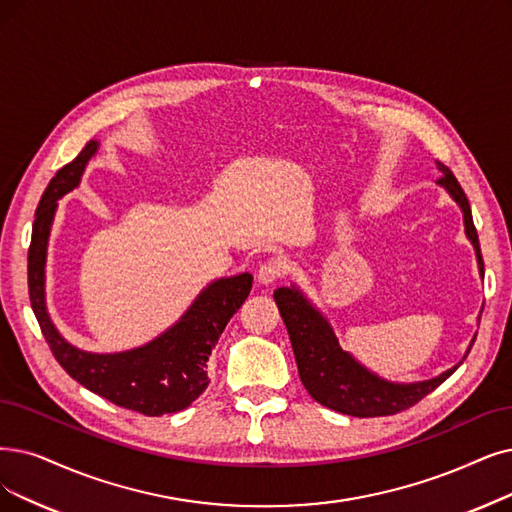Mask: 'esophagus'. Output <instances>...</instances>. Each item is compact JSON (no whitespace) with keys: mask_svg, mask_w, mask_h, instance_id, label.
Returning <instances> with one entry per match:
<instances>
[{"mask_svg":"<svg viewBox=\"0 0 512 512\" xmlns=\"http://www.w3.org/2000/svg\"><path fill=\"white\" fill-rule=\"evenodd\" d=\"M288 271H290V267H288V262H285L283 258H269V260H264L260 264L256 277H258L260 283L269 285V283H275L277 279L288 275Z\"/></svg>","mask_w":512,"mask_h":512,"instance_id":"obj_1","label":"esophagus"}]
</instances>
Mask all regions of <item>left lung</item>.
Returning a JSON list of instances; mask_svg holds the SVG:
<instances>
[{
	"label": "left lung",
	"instance_id": "left-lung-1",
	"mask_svg": "<svg viewBox=\"0 0 512 512\" xmlns=\"http://www.w3.org/2000/svg\"><path fill=\"white\" fill-rule=\"evenodd\" d=\"M441 172L439 182L452 193L458 206L464 212V231L468 239L473 241L479 273L483 275V256L479 248V237L470 214L468 199L456 180L454 172L445 163L437 161ZM281 319L288 327L292 340L294 357L298 363V374L309 395L330 410H336L346 416L357 418H376V416H393L403 410H410L428 393H433L439 384H443L452 376L458 365L447 370L445 374L424 380L416 384H395L378 378L376 374L367 372L361 363H357L349 353L340 349V344L332 332L330 323L315 311L311 302L306 300L294 285L292 288H279L273 294Z\"/></svg>",
	"mask_w": 512,
	"mask_h": 512
}]
</instances>
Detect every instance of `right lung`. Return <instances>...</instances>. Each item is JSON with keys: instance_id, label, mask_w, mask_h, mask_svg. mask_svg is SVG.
<instances>
[{"instance_id": "add662e5", "label": "right lung", "mask_w": 512, "mask_h": 512, "mask_svg": "<svg viewBox=\"0 0 512 512\" xmlns=\"http://www.w3.org/2000/svg\"><path fill=\"white\" fill-rule=\"evenodd\" d=\"M96 149L98 142L90 140L84 151L60 168L35 210L27 256L33 313L54 359L81 386L138 414H174L189 407L208 388L210 378L206 367L212 349L231 317L250 296L254 279L250 273H241L210 283L176 325L140 349L94 355L71 346L56 332L46 311V248L56 199L79 185L86 163Z\"/></svg>"}]
</instances>
